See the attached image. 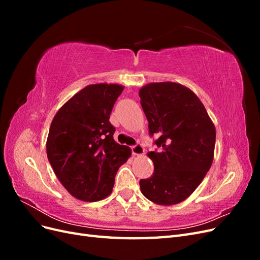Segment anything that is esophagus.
<instances>
[{"label": "esophagus", "mask_w": 260, "mask_h": 260, "mask_svg": "<svg viewBox=\"0 0 260 260\" xmlns=\"http://www.w3.org/2000/svg\"><path fill=\"white\" fill-rule=\"evenodd\" d=\"M131 148H132V154L136 155V156H141V155H143L145 153L144 147L141 144H137L135 146H132Z\"/></svg>", "instance_id": "1"}]
</instances>
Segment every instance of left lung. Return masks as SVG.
Masks as SVG:
<instances>
[{
    "mask_svg": "<svg viewBox=\"0 0 260 260\" xmlns=\"http://www.w3.org/2000/svg\"><path fill=\"white\" fill-rule=\"evenodd\" d=\"M149 135L159 138L148 152L154 174L141 192L157 205H176L198 187L214 160L216 128L196 94L176 82L147 83L139 91Z\"/></svg>",
    "mask_w": 260,
    "mask_h": 260,
    "instance_id": "left-lung-1",
    "label": "left lung"
}]
</instances>
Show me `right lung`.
<instances>
[{
	"mask_svg": "<svg viewBox=\"0 0 260 260\" xmlns=\"http://www.w3.org/2000/svg\"><path fill=\"white\" fill-rule=\"evenodd\" d=\"M124 86L89 84L54 116L46 154L68 193L83 202H98L112 193L115 176L129 159L131 148L118 144L109 115Z\"/></svg>",
	"mask_w": 260,
	"mask_h": 260,
	"instance_id": "add662e5",
	"label": "right lung"
}]
</instances>
